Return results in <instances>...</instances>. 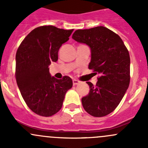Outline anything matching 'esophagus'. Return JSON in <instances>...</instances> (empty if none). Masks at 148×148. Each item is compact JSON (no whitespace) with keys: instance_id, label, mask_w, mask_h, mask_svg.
Here are the masks:
<instances>
[{"instance_id":"obj_1","label":"esophagus","mask_w":148,"mask_h":148,"mask_svg":"<svg viewBox=\"0 0 148 148\" xmlns=\"http://www.w3.org/2000/svg\"><path fill=\"white\" fill-rule=\"evenodd\" d=\"M80 82L77 79H73V84L74 85H77L78 84H79Z\"/></svg>"}]
</instances>
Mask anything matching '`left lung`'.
Wrapping results in <instances>:
<instances>
[{
	"label": "left lung",
	"mask_w": 148,
	"mask_h": 148,
	"mask_svg": "<svg viewBox=\"0 0 148 148\" xmlns=\"http://www.w3.org/2000/svg\"><path fill=\"white\" fill-rule=\"evenodd\" d=\"M72 38L90 47L89 69L99 74L96 85L86 82L90 91L82 99L84 109L94 117L107 115L117 108L129 86V51L122 38L104 26L77 30Z\"/></svg>",
	"instance_id": "left-lung-1"
}]
</instances>
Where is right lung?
Listing matches in <instances>:
<instances>
[{
  "instance_id": "add662e5",
  "label": "right lung",
  "mask_w": 148,
  "mask_h": 148,
  "mask_svg": "<svg viewBox=\"0 0 148 148\" xmlns=\"http://www.w3.org/2000/svg\"><path fill=\"white\" fill-rule=\"evenodd\" d=\"M73 29L53 26L34 28L25 37L16 55V79L27 106L34 113L50 117L61 110L73 82L68 76L51 77L49 65L58 60L59 48L69 40Z\"/></svg>"
}]
</instances>
